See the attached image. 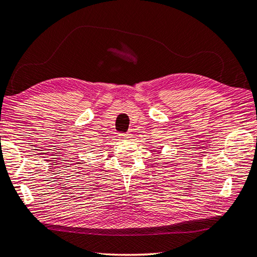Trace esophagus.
Listing matches in <instances>:
<instances>
[{
	"label": "esophagus",
	"mask_w": 257,
	"mask_h": 257,
	"mask_svg": "<svg viewBox=\"0 0 257 257\" xmlns=\"http://www.w3.org/2000/svg\"><path fill=\"white\" fill-rule=\"evenodd\" d=\"M119 136H120V138H121V139H128V138H130V135L129 134H120Z\"/></svg>",
	"instance_id": "34e87169"
}]
</instances>
